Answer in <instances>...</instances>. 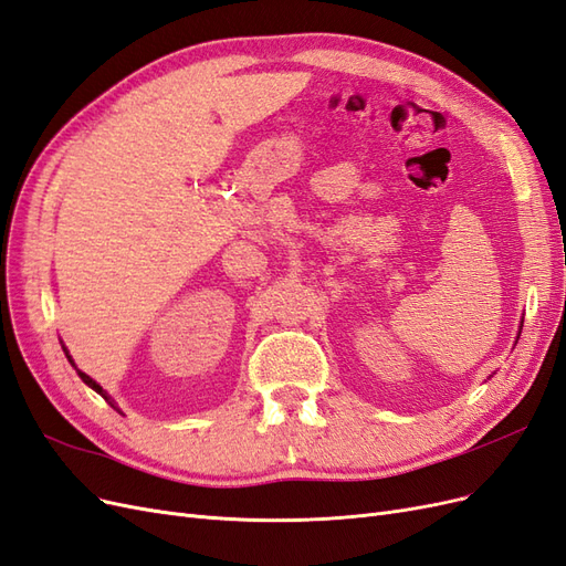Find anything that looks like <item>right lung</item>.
Listing matches in <instances>:
<instances>
[{
    "instance_id": "right-lung-1",
    "label": "right lung",
    "mask_w": 566,
    "mask_h": 566,
    "mask_svg": "<svg viewBox=\"0 0 566 566\" xmlns=\"http://www.w3.org/2000/svg\"><path fill=\"white\" fill-rule=\"evenodd\" d=\"M65 356H67V352H65ZM67 361H71V364H73V358H71V356H67ZM73 366H75V364H73ZM75 370H77V368H75ZM77 375H80V378H82V382H84V385H90V387H92L94 391H98V394H101V397H104V399H106V401H108V403H111V406H113V408L117 410V406L113 403V399L108 397V394L104 391V387H101V385H96V382H94V380L90 378V375H87V373H82V370H77Z\"/></svg>"
}]
</instances>
